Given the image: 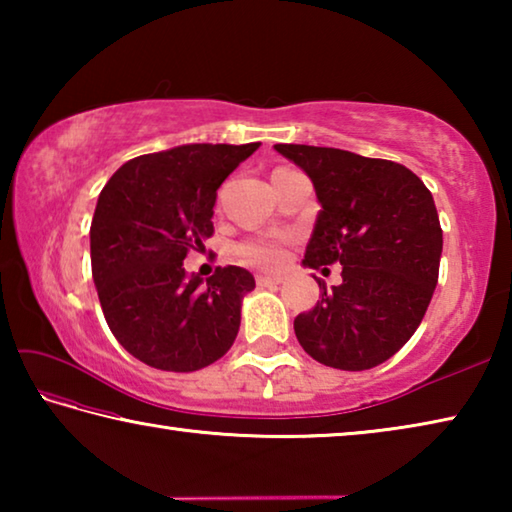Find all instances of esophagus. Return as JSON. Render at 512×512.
Returning <instances> with one entry per match:
<instances>
[{
    "label": "esophagus",
    "mask_w": 512,
    "mask_h": 512,
    "mask_svg": "<svg viewBox=\"0 0 512 512\" xmlns=\"http://www.w3.org/2000/svg\"><path fill=\"white\" fill-rule=\"evenodd\" d=\"M280 282H282L280 275H257V287H275V284Z\"/></svg>",
    "instance_id": "34e87169"
}]
</instances>
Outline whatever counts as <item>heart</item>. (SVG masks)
<instances>
[{"label": "heart", "instance_id": "b5f03b06", "mask_svg": "<svg viewBox=\"0 0 512 512\" xmlns=\"http://www.w3.org/2000/svg\"><path fill=\"white\" fill-rule=\"evenodd\" d=\"M235 255L248 266L264 268V271H277L287 259L284 241L277 237H255L246 239L235 248Z\"/></svg>", "mask_w": 512, "mask_h": 512}]
</instances>
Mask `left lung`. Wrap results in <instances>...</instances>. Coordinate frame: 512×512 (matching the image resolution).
Returning <instances> with one entry per match:
<instances>
[{
  "instance_id": "left-lung-1",
  "label": "left lung",
  "mask_w": 512,
  "mask_h": 512,
  "mask_svg": "<svg viewBox=\"0 0 512 512\" xmlns=\"http://www.w3.org/2000/svg\"><path fill=\"white\" fill-rule=\"evenodd\" d=\"M275 151L307 173L320 203L302 264L343 266L332 291L316 280V307L293 320L298 341L325 366L375 368L411 339L438 284L443 230L433 196L391 160L307 144Z\"/></svg>"
}]
</instances>
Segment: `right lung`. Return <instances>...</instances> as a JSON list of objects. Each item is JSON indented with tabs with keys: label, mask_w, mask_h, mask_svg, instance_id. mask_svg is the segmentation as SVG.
<instances>
[{
	"label": "right lung",
	"mask_w": 512,
	"mask_h": 512,
	"mask_svg": "<svg viewBox=\"0 0 512 512\" xmlns=\"http://www.w3.org/2000/svg\"><path fill=\"white\" fill-rule=\"evenodd\" d=\"M259 149L183 144L140 155L101 189L90 228L92 277L106 323L135 359L194 372L232 348L255 277L241 266L187 275L183 259L212 237L216 189Z\"/></svg>",
	"instance_id": "obj_1"
}]
</instances>
